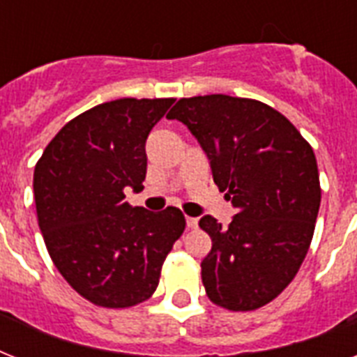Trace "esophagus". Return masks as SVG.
<instances>
[{
    "label": "esophagus",
    "instance_id": "1",
    "mask_svg": "<svg viewBox=\"0 0 357 357\" xmlns=\"http://www.w3.org/2000/svg\"><path fill=\"white\" fill-rule=\"evenodd\" d=\"M196 226H198V218H195V217H187V228H196Z\"/></svg>",
    "mask_w": 357,
    "mask_h": 357
}]
</instances>
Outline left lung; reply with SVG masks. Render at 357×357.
<instances>
[{
	"instance_id": "8db88e82",
	"label": "left lung",
	"mask_w": 357,
	"mask_h": 357,
	"mask_svg": "<svg viewBox=\"0 0 357 357\" xmlns=\"http://www.w3.org/2000/svg\"><path fill=\"white\" fill-rule=\"evenodd\" d=\"M168 120L183 122L211 165L213 181L237 215L228 228L211 215L200 228L213 241L202 282L213 304L252 311L296 276L321 207L313 148L276 109L226 94L181 98Z\"/></svg>"
}]
</instances>
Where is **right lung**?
Returning a JSON list of instances; mask_svg holds the SVG:
<instances>
[{
    "instance_id": "right-lung-1",
    "label": "right lung",
    "mask_w": 357,
    "mask_h": 357,
    "mask_svg": "<svg viewBox=\"0 0 357 357\" xmlns=\"http://www.w3.org/2000/svg\"><path fill=\"white\" fill-rule=\"evenodd\" d=\"M174 98H120L59 131L35 167L36 217L53 265L89 302L131 307L155 293L162 263L185 229L178 207H131L142 190L146 139Z\"/></svg>"
}]
</instances>
